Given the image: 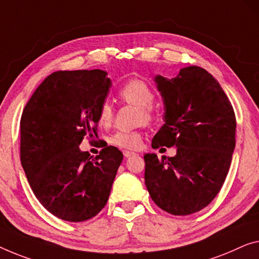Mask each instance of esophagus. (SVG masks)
Returning a JSON list of instances; mask_svg holds the SVG:
<instances>
[{
    "label": "esophagus",
    "mask_w": 259,
    "mask_h": 259,
    "mask_svg": "<svg viewBox=\"0 0 259 259\" xmlns=\"http://www.w3.org/2000/svg\"><path fill=\"white\" fill-rule=\"evenodd\" d=\"M134 154H136L134 151H129V150H123V156H124L125 158L134 156Z\"/></svg>",
    "instance_id": "34e87169"
}]
</instances>
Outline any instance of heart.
Returning <instances> with one entry per match:
<instances>
[{"label": "heart", "instance_id": "b5f03b06", "mask_svg": "<svg viewBox=\"0 0 259 259\" xmlns=\"http://www.w3.org/2000/svg\"><path fill=\"white\" fill-rule=\"evenodd\" d=\"M118 96L124 102L140 108L141 121H152L153 110L151 106L154 101V93L144 80L136 78L128 80L119 88ZM113 117V107L108 101L102 102L98 111L100 124L109 125ZM109 143L121 149H137L142 143V133L140 130H115L109 136Z\"/></svg>", "mask_w": 259, "mask_h": 259}]
</instances>
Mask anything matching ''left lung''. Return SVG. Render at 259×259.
<instances>
[{
    "mask_svg": "<svg viewBox=\"0 0 259 259\" xmlns=\"http://www.w3.org/2000/svg\"><path fill=\"white\" fill-rule=\"evenodd\" d=\"M154 81L164 100L165 123L152 148L176 146L177 154L160 159L144 154L145 185L161 209L190 215L213 201L228 175L236 144L234 108L218 80L199 66Z\"/></svg>",
    "mask_w": 259,
    "mask_h": 259,
    "instance_id": "8db88e82",
    "label": "left lung"
}]
</instances>
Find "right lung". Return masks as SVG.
I'll list each match as a JSON object with an SVG mask.
<instances>
[{"label":"right lung","mask_w":259,"mask_h":259,"mask_svg":"<svg viewBox=\"0 0 259 259\" xmlns=\"http://www.w3.org/2000/svg\"><path fill=\"white\" fill-rule=\"evenodd\" d=\"M110 86L101 69L58 71L23 110L22 166L38 201L64 221L94 218L106 206L122 163L115 146L102 145L95 158L79 148L84 137L98 138V111Z\"/></svg>","instance_id":"right-lung-1"}]
</instances>
